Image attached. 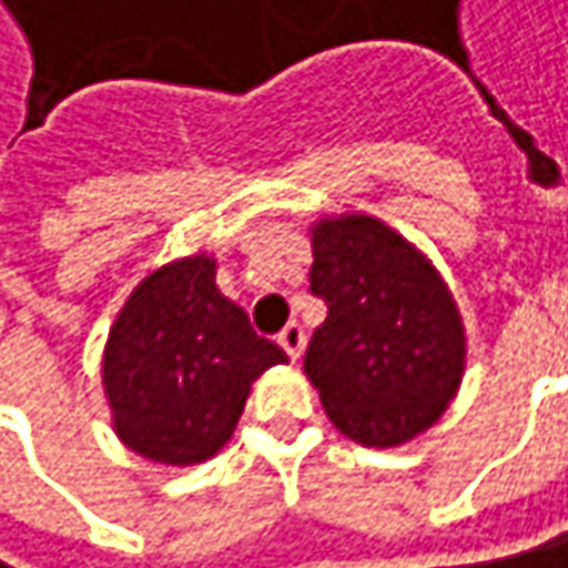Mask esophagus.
Returning a JSON list of instances; mask_svg holds the SVG:
<instances>
[{
    "label": "esophagus",
    "mask_w": 568,
    "mask_h": 568,
    "mask_svg": "<svg viewBox=\"0 0 568 568\" xmlns=\"http://www.w3.org/2000/svg\"><path fill=\"white\" fill-rule=\"evenodd\" d=\"M280 347L288 353V359H298L305 351V331L298 324H285L283 334H280Z\"/></svg>",
    "instance_id": "esophagus-1"
}]
</instances>
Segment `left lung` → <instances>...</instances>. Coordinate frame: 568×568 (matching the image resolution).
Returning <instances> with one entry per match:
<instances>
[{"mask_svg":"<svg viewBox=\"0 0 568 568\" xmlns=\"http://www.w3.org/2000/svg\"><path fill=\"white\" fill-rule=\"evenodd\" d=\"M312 295L327 305L305 373L334 427L363 447H398L447 412L466 334L430 260L379 217L312 227Z\"/></svg>","mask_w":568,"mask_h":568,"instance_id":"8db88e82","label":"left lung"}]
</instances>
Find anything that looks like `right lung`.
<instances>
[{"instance_id":"right-lung-1","label":"right lung","mask_w":568,"mask_h":568,"mask_svg":"<svg viewBox=\"0 0 568 568\" xmlns=\"http://www.w3.org/2000/svg\"><path fill=\"white\" fill-rule=\"evenodd\" d=\"M285 359L217 292L212 256L160 266L131 292L105 344L115 434L153 463H202L231 440L253 379Z\"/></svg>"}]
</instances>
